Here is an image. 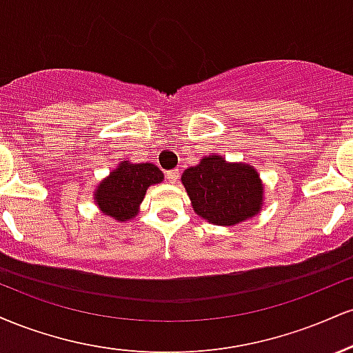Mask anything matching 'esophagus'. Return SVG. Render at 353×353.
Returning a JSON list of instances; mask_svg holds the SVG:
<instances>
[{"instance_id":"1","label":"esophagus","mask_w":353,"mask_h":353,"mask_svg":"<svg viewBox=\"0 0 353 353\" xmlns=\"http://www.w3.org/2000/svg\"><path fill=\"white\" fill-rule=\"evenodd\" d=\"M179 176H181L179 169H171V171L165 172V177H168V181L171 182V184H176V182L179 181Z\"/></svg>"}]
</instances>
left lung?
<instances>
[{
	"instance_id": "left-lung-1",
	"label": "left lung",
	"mask_w": 353,
	"mask_h": 353,
	"mask_svg": "<svg viewBox=\"0 0 353 353\" xmlns=\"http://www.w3.org/2000/svg\"><path fill=\"white\" fill-rule=\"evenodd\" d=\"M182 184L197 216L217 225H234L255 216L262 204V184L249 164H229L209 156L185 169Z\"/></svg>"
}]
</instances>
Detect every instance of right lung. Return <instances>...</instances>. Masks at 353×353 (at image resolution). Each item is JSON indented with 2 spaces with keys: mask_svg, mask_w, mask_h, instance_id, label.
I'll return each instance as SVG.
<instances>
[{
  "mask_svg": "<svg viewBox=\"0 0 353 353\" xmlns=\"http://www.w3.org/2000/svg\"><path fill=\"white\" fill-rule=\"evenodd\" d=\"M164 179V174L151 163H121L116 171L109 174L96 189V202L106 216L116 221H128L137 214V208L144 199L149 185Z\"/></svg>",
  "mask_w": 353,
  "mask_h": 353,
  "instance_id": "obj_1",
  "label": "right lung"
}]
</instances>
